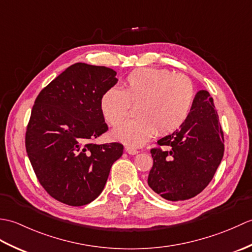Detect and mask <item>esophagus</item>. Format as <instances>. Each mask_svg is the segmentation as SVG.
Returning <instances> with one entry per match:
<instances>
[{
    "label": "esophagus",
    "mask_w": 252,
    "mask_h": 252,
    "mask_svg": "<svg viewBox=\"0 0 252 252\" xmlns=\"http://www.w3.org/2000/svg\"><path fill=\"white\" fill-rule=\"evenodd\" d=\"M126 152L129 154V155H136V154L140 153V151H138V149L132 147V146H126Z\"/></svg>",
    "instance_id": "esophagus-1"
}]
</instances>
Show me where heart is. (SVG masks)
I'll list each match as a JSON object with an SVG mask.
<instances>
[{"mask_svg": "<svg viewBox=\"0 0 252 252\" xmlns=\"http://www.w3.org/2000/svg\"><path fill=\"white\" fill-rule=\"evenodd\" d=\"M195 98V87L185 74L167 69L138 68L127 74L123 90L108 89L101 95L100 110L106 121L117 126L130 117L136 106V119L114 131L116 140L141 146L158 132L168 135L185 122Z\"/></svg>", "mask_w": 252, "mask_h": 252, "instance_id": "1", "label": "heart"}]
</instances>
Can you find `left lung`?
<instances>
[{
	"instance_id": "left-lung-1",
	"label": "left lung",
	"mask_w": 252,
	"mask_h": 252,
	"mask_svg": "<svg viewBox=\"0 0 252 252\" xmlns=\"http://www.w3.org/2000/svg\"><path fill=\"white\" fill-rule=\"evenodd\" d=\"M151 149L154 160L147 183L170 201L186 200L206 189L224 155V133L213 98L195 95L185 122Z\"/></svg>"
}]
</instances>
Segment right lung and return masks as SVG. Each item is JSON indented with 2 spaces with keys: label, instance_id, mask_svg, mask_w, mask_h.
<instances>
[{
  "label": "right lung",
  "instance_id": "add662e5",
  "mask_svg": "<svg viewBox=\"0 0 252 252\" xmlns=\"http://www.w3.org/2000/svg\"><path fill=\"white\" fill-rule=\"evenodd\" d=\"M116 71L77 63L36 96L26 130V151L47 194L68 206L93 201L110 168L123 154L120 143L96 145L108 130L100 98L114 87Z\"/></svg>",
  "mask_w": 252,
  "mask_h": 252
}]
</instances>
